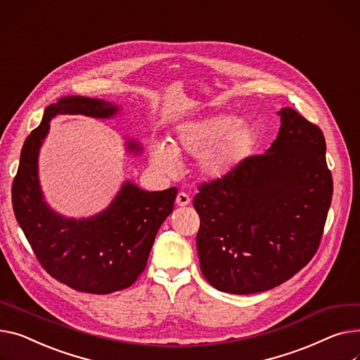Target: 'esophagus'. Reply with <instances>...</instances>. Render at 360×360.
Returning a JSON list of instances; mask_svg holds the SVG:
<instances>
[{
    "instance_id": "1",
    "label": "esophagus",
    "mask_w": 360,
    "mask_h": 360,
    "mask_svg": "<svg viewBox=\"0 0 360 360\" xmlns=\"http://www.w3.org/2000/svg\"><path fill=\"white\" fill-rule=\"evenodd\" d=\"M175 202H176V205H178V207H186V205L191 202V198H189V195H188V194H185V193H179V194L176 195Z\"/></svg>"
}]
</instances>
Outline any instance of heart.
<instances>
[{
  "instance_id": "obj_1",
  "label": "heart",
  "mask_w": 360,
  "mask_h": 360,
  "mask_svg": "<svg viewBox=\"0 0 360 360\" xmlns=\"http://www.w3.org/2000/svg\"><path fill=\"white\" fill-rule=\"evenodd\" d=\"M257 130L233 114H212L189 120L176 127L174 141H152L149 156L153 169L172 176L178 172V158L198 159L202 176L220 179L242 166L253 153Z\"/></svg>"
}]
</instances>
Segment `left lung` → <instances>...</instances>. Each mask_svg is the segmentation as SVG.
<instances>
[{
  "instance_id": "left-lung-1",
  "label": "left lung",
  "mask_w": 360,
  "mask_h": 360,
  "mask_svg": "<svg viewBox=\"0 0 360 360\" xmlns=\"http://www.w3.org/2000/svg\"><path fill=\"white\" fill-rule=\"evenodd\" d=\"M279 115L265 155L201 185L194 198L201 272L223 292L275 288L313 259L321 240L333 195L323 131L291 107Z\"/></svg>"
}]
</instances>
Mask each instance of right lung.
Returning <instances> with one entry per match:
<instances>
[{
    "mask_svg": "<svg viewBox=\"0 0 360 360\" xmlns=\"http://www.w3.org/2000/svg\"><path fill=\"white\" fill-rule=\"evenodd\" d=\"M120 105L69 95L44 110L41 123L24 141L11 197L15 219L46 272L70 288L110 294L129 288L145 271L155 237L174 210L176 188L145 191L124 181L110 205L85 219L65 217L44 200L39 155L58 114L108 120ZM126 150L140 155L141 145L126 139Z\"/></svg>",
    "mask_w": 360,
    "mask_h": 360,
    "instance_id": "right-lung-1",
    "label": "right lung"
}]
</instances>
